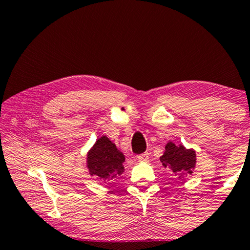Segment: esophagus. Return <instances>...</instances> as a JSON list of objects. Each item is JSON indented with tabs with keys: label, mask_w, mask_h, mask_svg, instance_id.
<instances>
[{
	"label": "esophagus",
	"mask_w": 250,
	"mask_h": 250,
	"mask_svg": "<svg viewBox=\"0 0 250 250\" xmlns=\"http://www.w3.org/2000/svg\"><path fill=\"white\" fill-rule=\"evenodd\" d=\"M148 159H149L148 152H144V154L137 156V161L140 162V163H146V162H148Z\"/></svg>",
	"instance_id": "34e87169"
}]
</instances>
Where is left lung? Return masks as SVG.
<instances>
[{"instance_id": "left-lung-1", "label": "left lung", "mask_w": 250, "mask_h": 250, "mask_svg": "<svg viewBox=\"0 0 250 250\" xmlns=\"http://www.w3.org/2000/svg\"><path fill=\"white\" fill-rule=\"evenodd\" d=\"M163 166L172 175L181 178L188 174H193L196 166V151L193 148H186L183 144L169 141L165 146V151L159 157Z\"/></svg>"}]
</instances>
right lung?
I'll return each mask as SVG.
<instances>
[{
  "mask_svg": "<svg viewBox=\"0 0 250 250\" xmlns=\"http://www.w3.org/2000/svg\"><path fill=\"white\" fill-rule=\"evenodd\" d=\"M125 155L112 140L103 135L96 139L86 154V168L91 176H96L104 183L125 172Z\"/></svg>",
  "mask_w": 250,
  "mask_h": 250,
  "instance_id": "1",
  "label": "right lung"
}]
</instances>
